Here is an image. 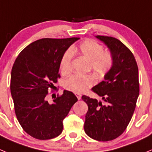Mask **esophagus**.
<instances>
[{
  "mask_svg": "<svg viewBox=\"0 0 152 152\" xmlns=\"http://www.w3.org/2000/svg\"><path fill=\"white\" fill-rule=\"evenodd\" d=\"M75 95H76V96H77V98L78 99V100H80V99H81V95H80V94H78V93H76V94H75Z\"/></svg>",
  "mask_w": 152,
  "mask_h": 152,
  "instance_id": "obj_1",
  "label": "esophagus"
}]
</instances>
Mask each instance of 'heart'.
I'll return each instance as SVG.
<instances>
[{
  "label": "heart",
  "mask_w": 152,
  "mask_h": 152,
  "mask_svg": "<svg viewBox=\"0 0 152 152\" xmlns=\"http://www.w3.org/2000/svg\"><path fill=\"white\" fill-rule=\"evenodd\" d=\"M75 52L90 61L91 69L96 75L103 77L107 75L113 64V57L109 52L103 51V45L93 39H86L75 49ZM74 51L64 52L60 61V70L62 75H68L72 70V61ZM96 83V78L92 75L75 74L64 81L67 90L75 93H83Z\"/></svg>",
  "instance_id": "obj_1"
}]
</instances>
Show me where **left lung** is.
I'll return each mask as SVG.
<instances>
[{"instance_id": "1", "label": "left lung", "mask_w": 152, "mask_h": 152, "mask_svg": "<svg viewBox=\"0 0 152 152\" xmlns=\"http://www.w3.org/2000/svg\"><path fill=\"white\" fill-rule=\"evenodd\" d=\"M96 38L110 50L113 64L104 80L92 88L104 104L85 95L81 97L88 106L84 131L93 139L107 142L121 135L132 117L139 94V69L133 54L121 41L111 36Z\"/></svg>"}]
</instances>
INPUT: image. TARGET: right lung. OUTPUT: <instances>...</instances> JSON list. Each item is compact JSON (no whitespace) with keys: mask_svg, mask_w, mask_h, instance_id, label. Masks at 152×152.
Returning <instances> with one entry per match:
<instances>
[{"mask_svg":"<svg viewBox=\"0 0 152 152\" xmlns=\"http://www.w3.org/2000/svg\"><path fill=\"white\" fill-rule=\"evenodd\" d=\"M80 38H45L36 40L19 54L10 76V92L19 123L35 139H51L63 129L62 121L77 101L65 91L50 104L45 100L49 88L60 77V61L65 51Z\"/></svg>","mask_w":152,"mask_h":152,"instance_id":"add662e5","label":"right lung"}]
</instances>
